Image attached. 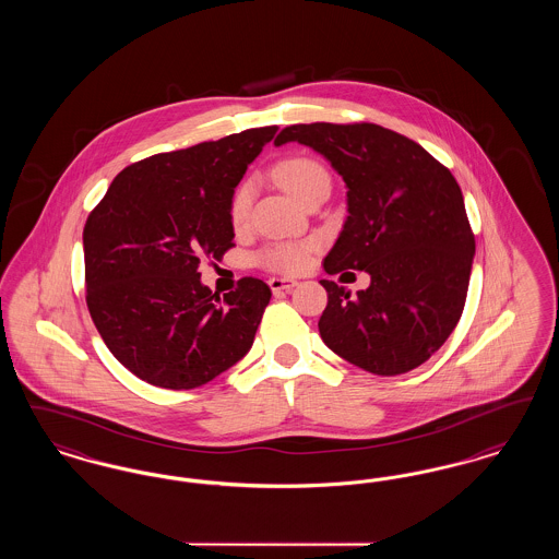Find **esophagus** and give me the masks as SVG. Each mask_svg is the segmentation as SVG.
Masks as SVG:
<instances>
[{
	"instance_id": "esophagus-1",
	"label": "esophagus",
	"mask_w": 559,
	"mask_h": 559,
	"mask_svg": "<svg viewBox=\"0 0 559 559\" xmlns=\"http://www.w3.org/2000/svg\"><path fill=\"white\" fill-rule=\"evenodd\" d=\"M267 285H270V289L272 293L276 295V293H289L297 287V281H293V278H278V276H272L270 281H267Z\"/></svg>"
}]
</instances>
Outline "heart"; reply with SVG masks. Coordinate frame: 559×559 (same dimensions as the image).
Masks as SVG:
<instances>
[{
    "instance_id": "heart-1",
    "label": "heart",
    "mask_w": 559,
    "mask_h": 559,
    "mask_svg": "<svg viewBox=\"0 0 559 559\" xmlns=\"http://www.w3.org/2000/svg\"><path fill=\"white\" fill-rule=\"evenodd\" d=\"M274 178L281 187L285 188L297 203H306L308 197L322 187L331 185V176L320 165L319 160L308 159V157H289L283 159L274 167ZM251 199H253V187L249 180H242L239 187L233 190L230 203H228V215L233 226L240 228L251 210ZM314 245L312 242H272L264 247L258 255V262L267 270L283 272V274H297L310 262Z\"/></svg>"
}]
</instances>
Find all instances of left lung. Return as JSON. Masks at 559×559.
I'll return each mask as SVG.
<instances>
[{
	"instance_id": "1",
	"label": "left lung",
	"mask_w": 559,
	"mask_h": 559,
	"mask_svg": "<svg viewBox=\"0 0 559 559\" xmlns=\"http://www.w3.org/2000/svg\"><path fill=\"white\" fill-rule=\"evenodd\" d=\"M287 142L314 148L346 182L347 219L326 274H371L354 297L320 281L322 342L374 374L417 369L449 340L469 287L476 240L456 180L421 144L374 123H299L274 140Z\"/></svg>"
}]
</instances>
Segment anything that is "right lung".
I'll return each instance as SVG.
<instances>
[{"label": "right lung", "instance_id": "1", "mask_svg": "<svg viewBox=\"0 0 559 559\" xmlns=\"http://www.w3.org/2000/svg\"><path fill=\"white\" fill-rule=\"evenodd\" d=\"M276 126L160 153L126 167L83 228L85 301L112 356L165 390L199 388L253 346L272 297L240 278L222 299L201 283V258L235 242L230 194Z\"/></svg>", "mask_w": 559, "mask_h": 559}]
</instances>
